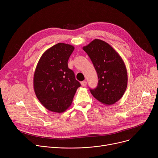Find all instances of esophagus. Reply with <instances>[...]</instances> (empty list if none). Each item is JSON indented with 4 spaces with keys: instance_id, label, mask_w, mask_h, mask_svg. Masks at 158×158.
Listing matches in <instances>:
<instances>
[{
    "instance_id": "obj_1",
    "label": "esophagus",
    "mask_w": 158,
    "mask_h": 158,
    "mask_svg": "<svg viewBox=\"0 0 158 158\" xmlns=\"http://www.w3.org/2000/svg\"><path fill=\"white\" fill-rule=\"evenodd\" d=\"M81 85L82 86H86L87 85V82L86 81H82L81 82Z\"/></svg>"
}]
</instances>
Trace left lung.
<instances>
[{"instance_id":"obj_1","label":"left lung","mask_w":158,"mask_h":158,"mask_svg":"<svg viewBox=\"0 0 158 158\" xmlns=\"http://www.w3.org/2000/svg\"><path fill=\"white\" fill-rule=\"evenodd\" d=\"M83 50L92 60L98 78L96 88L89 89L97 101L111 105L122 97L127 86V72L120 55L105 41L95 39Z\"/></svg>"}]
</instances>
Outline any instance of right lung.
I'll use <instances>...</instances> for the list:
<instances>
[{
    "mask_svg": "<svg viewBox=\"0 0 158 158\" xmlns=\"http://www.w3.org/2000/svg\"><path fill=\"white\" fill-rule=\"evenodd\" d=\"M74 47L59 43L41 56L34 74L35 94L46 109L63 113L71 106L77 88L81 86L68 61Z\"/></svg>",
    "mask_w": 158,
    "mask_h": 158,
    "instance_id": "1",
    "label": "right lung"
}]
</instances>
